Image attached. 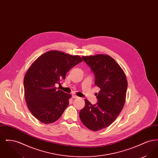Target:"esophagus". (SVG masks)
Instances as JSON below:
<instances>
[{"mask_svg": "<svg viewBox=\"0 0 158 158\" xmlns=\"http://www.w3.org/2000/svg\"><path fill=\"white\" fill-rule=\"evenodd\" d=\"M72 98H78L79 97L77 96H76V95H72Z\"/></svg>", "mask_w": 158, "mask_h": 158, "instance_id": "34e87169", "label": "esophagus"}]
</instances>
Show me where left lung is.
<instances>
[{
    "label": "left lung",
    "instance_id": "left-lung-1",
    "mask_svg": "<svg viewBox=\"0 0 158 158\" xmlns=\"http://www.w3.org/2000/svg\"><path fill=\"white\" fill-rule=\"evenodd\" d=\"M95 75V84L100 88L98 102L92 105L86 99L79 112L83 124L96 131L110 126L120 114L126 101V76L118 64L107 54L83 56Z\"/></svg>",
    "mask_w": 158,
    "mask_h": 158
}]
</instances>
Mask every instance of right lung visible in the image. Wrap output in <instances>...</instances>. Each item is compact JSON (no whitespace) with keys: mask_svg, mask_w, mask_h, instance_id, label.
I'll list each match as a JSON object with an SVG mask.
<instances>
[{"mask_svg":"<svg viewBox=\"0 0 158 158\" xmlns=\"http://www.w3.org/2000/svg\"><path fill=\"white\" fill-rule=\"evenodd\" d=\"M82 61L79 56L54 50L44 53L31 65L23 79L24 94L28 109L37 120L50 124L61 116L72 95L55 85Z\"/></svg>","mask_w":158,"mask_h":158,"instance_id":"right-lung-1","label":"right lung"}]
</instances>
